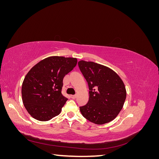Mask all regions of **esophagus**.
<instances>
[{"mask_svg": "<svg viewBox=\"0 0 159 159\" xmlns=\"http://www.w3.org/2000/svg\"><path fill=\"white\" fill-rule=\"evenodd\" d=\"M76 97H77L76 95H71V98L72 99H75V98H76Z\"/></svg>", "mask_w": 159, "mask_h": 159, "instance_id": "esophagus-1", "label": "esophagus"}]
</instances>
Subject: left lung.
Instances as JSON below:
<instances>
[{
	"label": "left lung",
	"mask_w": 159,
	"mask_h": 159,
	"mask_svg": "<svg viewBox=\"0 0 159 159\" xmlns=\"http://www.w3.org/2000/svg\"><path fill=\"white\" fill-rule=\"evenodd\" d=\"M78 66L89 89L88 103L80 107L81 114L97 125L113 121L121 111L126 99L122 80L111 69L93 61L81 60Z\"/></svg>",
	"instance_id": "1"
}]
</instances>
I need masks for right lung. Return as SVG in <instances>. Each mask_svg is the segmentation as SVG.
Returning a JSON list of instances; mask_svg holds the SVG:
<instances>
[{"label": "right lung", "instance_id": "obj_1", "mask_svg": "<svg viewBox=\"0 0 159 159\" xmlns=\"http://www.w3.org/2000/svg\"><path fill=\"white\" fill-rule=\"evenodd\" d=\"M76 58L51 56L28 72L22 85L24 105L31 116L47 121L58 115L68 100L62 95L65 75L77 64Z\"/></svg>", "mask_w": 159, "mask_h": 159}]
</instances>
